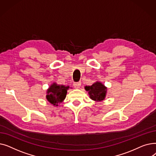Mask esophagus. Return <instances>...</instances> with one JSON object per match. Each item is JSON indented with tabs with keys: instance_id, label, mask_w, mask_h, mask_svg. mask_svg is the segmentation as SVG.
I'll return each instance as SVG.
<instances>
[{
	"instance_id": "esophagus-1",
	"label": "esophagus",
	"mask_w": 156,
	"mask_h": 156,
	"mask_svg": "<svg viewBox=\"0 0 156 156\" xmlns=\"http://www.w3.org/2000/svg\"><path fill=\"white\" fill-rule=\"evenodd\" d=\"M81 81H78V82H75V83H73V86L75 87V88H80V86H81Z\"/></svg>"
}]
</instances>
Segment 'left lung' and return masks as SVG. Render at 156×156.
Wrapping results in <instances>:
<instances>
[{
    "instance_id": "left-lung-1",
    "label": "left lung",
    "mask_w": 156,
    "mask_h": 156,
    "mask_svg": "<svg viewBox=\"0 0 156 156\" xmlns=\"http://www.w3.org/2000/svg\"><path fill=\"white\" fill-rule=\"evenodd\" d=\"M85 88L87 91H88L90 97L96 101L104 100L107 92V88L101 82H96L91 86H86Z\"/></svg>"
}]
</instances>
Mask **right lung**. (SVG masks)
Instances as JSON below:
<instances>
[{
    "label": "right lung",
    "mask_w": 156,
    "mask_h": 156,
    "mask_svg": "<svg viewBox=\"0 0 156 156\" xmlns=\"http://www.w3.org/2000/svg\"><path fill=\"white\" fill-rule=\"evenodd\" d=\"M68 88V86L65 87L56 83L52 84L47 90V99L53 105H57V104L61 102L66 98Z\"/></svg>",
    "instance_id": "1"
}]
</instances>
